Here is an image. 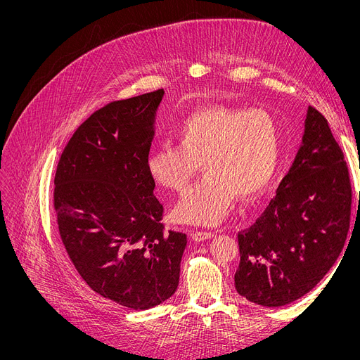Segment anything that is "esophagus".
Masks as SVG:
<instances>
[{"mask_svg": "<svg viewBox=\"0 0 360 360\" xmlns=\"http://www.w3.org/2000/svg\"><path fill=\"white\" fill-rule=\"evenodd\" d=\"M212 236H214V234L210 233V231H193V233L191 234V237H192V240H193L195 243H200V241L208 240V238H211Z\"/></svg>", "mask_w": 360, "mask_h": 360, "instance_id": "esophagus-1", "label": "esophagus"}]
</instances>
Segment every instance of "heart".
<instances>
[{"mask_svg": "<svg viewBox=\"0 0 360 360\" xmlns=\"http://www.w3.org/2000/svg\"><path fill=\"white\" fill-rule=\"evenodd\" d=\"M281 149V127L271 112L211 106L181 122L176 143L156 145L146 156V171L162 188L184 193L202 163L205 178L181 200L174 217L211 226L228 215L236 197L247 201L267 189Z\"/></svg>", "mask_w": 360, "mask_h": 360, "instance_id": "b5f03b06", "label": "heart"}]
</instances>
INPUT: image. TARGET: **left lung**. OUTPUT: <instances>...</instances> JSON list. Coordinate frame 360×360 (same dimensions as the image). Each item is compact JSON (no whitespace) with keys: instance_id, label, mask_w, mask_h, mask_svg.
Wrapping results in <instances>:
<instances>
[{"instance_id":"left-lung-1","label":"left lung","mask_w":360,"mask_h":360,"mask_svg":"<svg viewBox=\"0 0 360 360\" xmlns=\"http://www.w3.org/2000/svg\"><path fill=\"white\" fill-rule=\"evenodd\" d=\"M350 211L352 184L343 150L328 120L310 106L291 169L266 211L238 233V294L267 307L303 297L340 255Z\"/></svg>"}]
</instances>
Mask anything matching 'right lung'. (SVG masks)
<instances>
[{"label":"right lung","mask_w":360,"mask_h":360,"mask_svg":"<svg viewBox=\"0 0 360 360\" xmlns=\"http://www.w3.org/2000/svg\"><path fill=\"white\" fill-rule=\"evenodd\" d=\"M163 89L91 113L64 148L54 176L58 233L87 285L120 306L146 310L179 283L186 236L167 231L146 156Z\"/></svg>","instance_id":"add662e5"}]
</instances>
